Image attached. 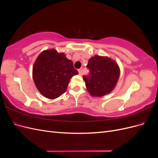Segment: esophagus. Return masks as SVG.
I'll use <instances>...</instances> for the list:
<instances>
[{
  "instance_id": "esophagus-1",
  "label": "esophagus",
  "mask_w": 158,
  "mask_h": 158,
  "mask_svg": "<svg viewBox=\"0 0 158 158\" xmlns=\"http://www.w3.org/2000/svg\"><path fill=\"white\" fill-rule=\"evenodd\" d=\"M78 73H79L80 75H82V69H78Z\"/></svg>"
}]
</instances>
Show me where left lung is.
I'll return each instance as SVG.
<instances>
[{
    "instance_id": "8db88e82",
    "label": "left lung",
    "mask_w": 158,
    "mask_h": 158,
    "mask_svg": "<svg viewBox=\"0 0 158 158\" xmlns=\"http://www.w3.org/2000/svg\"><path fill=\"white\" fill-rule=\"evenodd\" d=\"M86 67L89 73L83 76V79L91 95L102 97L112 92L120 75L115 62L109 57L95 55L89 59Z\"/></svg>"
}]
</instances>
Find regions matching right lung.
Here are the masks:
<instances>
[{"mask_svg":"<svg viewBox=\"0 0 158 158\" xmlns=\"http://www.w3.org/2000/svg\"><path fill=\"white\" fill-rule=\"evenodd\" d=\"M78 74L73 61L55 49L41 52L33 66V78L37 89L44 97L51 99L63 94L70 78Z\"/></svg>","mask_w":158,"mask_h":158,"instance_id":"obj_1","label":"right lung"}]
</instances>
